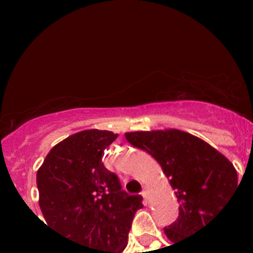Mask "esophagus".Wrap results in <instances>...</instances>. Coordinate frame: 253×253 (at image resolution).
I'll use <instances>...</instances> for the list:
<instances>
[{"instance_id":"34e87169","label":"esophagus","mask_w":253,"mask_h":253,"mask_svg":"<svg viewBox=\"0 0 253 253\" xmlns=\"http://www.w3.org/2000/svg\"><path fill=\"white\" fill-rule=\"evenodd\" d=\"M140 194H142V196H143V198H144V201H146V204H147V194H148V193H147V190H146V189H143V190H142V193H140Z\"/></svg>"}]
</instances>
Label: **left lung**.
Instances as JSON below:
<instances>
[{"instance_id": "8db88e82", "label": "left lung", "mask_w": 253, "mask_h": 253, "mask_svg": "<svg viewBox=\"0 0 253 253\" xmlns=\"http://www.w3.org/2000/svg\"><path fill=\"white\" fill-rule=\"evenodd\" d=\"M127 142L148 152L162 166L180 204L178 218L164 232L176 244L194 235L238 188V173L223 155L180 130L136 131Z\"/></svg>"}]
</instances>
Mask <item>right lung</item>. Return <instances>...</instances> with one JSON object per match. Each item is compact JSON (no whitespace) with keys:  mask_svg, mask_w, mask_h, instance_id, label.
<instances>
[{"mask_svg":"<svg viewBox=\"0 0 253 253\" xmlns=\"http://www.w3.org/2000/svg\"><path fill=\"white\" fill-rule=\"evenodd\" d=\"M117 138L95 128L71 135L49 151L37 173L48 227L83 246L84 253H122L135 212L143 208L142 196L127 194L103 166V152Z\"/></svg>","mask_w":253,"mask_h":253,"instance_id":"add662e5","label":"right lung"}]
</instances>
